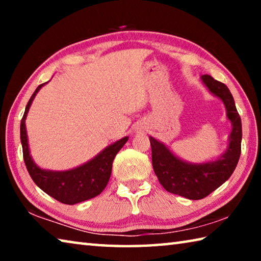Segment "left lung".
I'll use <instances>...</instances> for the list:
<instances>
[{
  "label": "left lung",
  "mask_w": 261,
  "mask_h": 261,
  "mask_svg": "<svg viewBox=\"0 0 261 261\" xmlns=\"http://www.w3.org/2000/svg\"><path fill=\"white\" fill-rule=\"evenodd\" d=\"M201 81L212 93L223 101L227 108V116L231 121L232 130L227 152L216 161L191 165L179 160L165 145L149 137L152 165L159 182L168 192L192 200L207 197L230 177L240 160L242 143L241 117L229 88L210 74L201 76Z\"/></svg>",
  "instance_id": "left-lung-1"
}]
</instances>
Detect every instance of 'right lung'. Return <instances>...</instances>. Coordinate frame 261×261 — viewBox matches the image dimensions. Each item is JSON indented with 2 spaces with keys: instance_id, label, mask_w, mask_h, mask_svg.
Wrapping results in <instances>:
<instances>
[{
  "instance_id": "right-lung-1",
  "label": "right lung",
  "mask_w": 261,
  "mask_h": 261,
  "mask_svg": "<svg viewBox=\"0 0 261 261\" xmlns=\"http://www.w3.org/2000/svg\"><path fill=\"white\" fill-rule=\"evenodd\" d=\"M46 83L39 85L34 91L26 105L24 116L20 122V140L21 146H23L24 162L33 182L42 191H45L62 204L74 205L99 196L107 187L110 174H112L114 159L118 151L124 146L127 141V137L110 145L91 161L81 167L74 168V169L67 171H48L40 169L37 165H34L32 158L30 155L25 118L35 94Z\"/></svg>"
}]
</instances>
